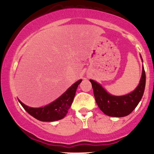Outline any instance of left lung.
<instances>
[{"mask_svg": "<svg viewBox=\"0 0 154 154\" xmlns=\"http://www.w3.org/2000/svg\"><path fill=\"white\" fill-rule=\"evenodd\" d=\"M141 60L143 61L140 55ZM97 105L105 114L114 117L128 116L135 109L143 95L146 86V73L143 65L142 76L138 85L131 93L127 95H113L109 93L101 85L93 79H90Z\"/></svg>", "mask_w": 154, "mask_h": 154, "instance_id": "obj_1", "label": "left lung"}]
</instances>
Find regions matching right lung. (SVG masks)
Instances as JSON below:
<instances>
[{"mask_svg":"<svg viewBox=\"0 0 154 154\" xmlns=\"http://www.w3.org/2000/svg\"><path fill=\"white\" fill-rule=\"evenodd\" d=\"M81 82L82 79L77 81L71 87L69 88L59 98L45 106L32 108L26 106L19 99H18L19 102L25 109L26 112L35 119L42 122L57 121L63 119L66 115L73 102L77 88Z\"/></svg>","mask_w":154,"mask_h":154,"instance_id":"right-lung-1","label":"right lung"}]
</instances>
